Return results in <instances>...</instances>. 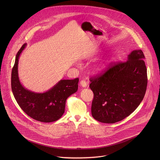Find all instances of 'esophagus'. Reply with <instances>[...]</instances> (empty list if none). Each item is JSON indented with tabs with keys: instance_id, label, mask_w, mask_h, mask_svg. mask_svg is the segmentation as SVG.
<instances>
[{
	"instance_id": "1",
	"label": "esophagus",
	"mask_w": 160,
	"mask_h": 160,
	"mask_svg": "<svg viewBox=\"0 0 160 160\" xmlns=\"http://www.w3.org/2000/svg\"><path fill=\"white\" fill-rule=\"evenodd\" d=\"M80 84H81V86L82 88H86L87 86H88V82H87L86 80L83 79V80H81V81Z\"/></svg>"
}]
</instances>
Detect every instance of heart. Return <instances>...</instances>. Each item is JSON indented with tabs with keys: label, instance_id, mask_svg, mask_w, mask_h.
<instances>
[{
	"label": "heart",
	"instance_id": "obj_1",
	"mask_svg": "<svg viewBox=\"0 0 160 160\" xmlns=\"http://www.w3.org/2000/svg\"><path fill=\"white\" fill-rule=\"evenodd\" d=\"M106 64H107V62L100 63V64H98V65L96 66V67L95 68V69L96 71H101V70H102L105 67Z\"/></svg>",
	"mask_w": 160,
	"mask_h": 160
}]
</instances>
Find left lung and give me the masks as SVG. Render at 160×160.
Instances as JSON below:
<instances>
[{
    "instance_id": "8db88e82",
    "label": "left lung",
    "mask_w": 160,
    "mask_h": 160,
    "mask_svg": "<svg viewBox=\"0 0 160 160\" xmlns=\"http://www.w3.org/2000/svg\"><path fill=\"white\" fill-rule=\"evenodd\" d=\"M141 50H133L126 62L111 64L100 75L92 77L93 118L115 123L129 116L142 101L147 86V72Z\"/></svg>"
}]
</instances>
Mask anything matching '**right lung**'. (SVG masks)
Returning a JSON list of instances; mask_svg holds the SVG:
<instances>
[{"label":"right lung","mask_w":160,"mask_h":160,"mask_svg":"<svg viewBox=\"0 0 160 160\" xmlns=\"http://www.w3.org/2000/svg\"><path fill=\"white\" fill-rule=\"evenodd\" d=\"M26 46L24 44L18 52L12 71V90L23 112L32 119L43 122L59 119L65 113L66 100L78 89L79 79L60 80L44 93H35L25 89L20 82L18 73V59Z\"/></svg>","instance_id":"right-lung-1"}]
</instances>
